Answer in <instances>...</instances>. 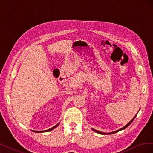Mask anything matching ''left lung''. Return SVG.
<instances>
[{
    "mask_svg": "<svg viewBox=\"0 0 153 153\" xmlns=\"http://www.w3.org/2000/svg\"><path fill=\"white\" fill-rule=\"evenodd\" d=\"M137 116V115H135V117H134L133 119H132V120L131 121L129 122V123H128L126 126H124L123 128H121V129H118V130H117V131H114V132H112V133H103V132H101V131H98V130H96V129H92V130H93L94 131H95V132H96V133H99V134H102V135H111V134H114V133H117V132H118V131H121V130H123V129H124L125 128H126L129 124H130L132 122H133V121L134 120V119L135 118V117Z\"/></svg>",
    "mask_w": 153,
    "mask_h": 153,
    "instance_id": "1",
    "label": "left lung"
}]
</instances>
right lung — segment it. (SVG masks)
Here are the masks:
<instances>
[{
    "label": "right lung",
    "mask_w": 153,
    "mask_h": 153,
    "mask_svg": "<svg viewBox=\"0 0 153 153\" xmlns=\"http://www.w3.org/2000/svg\"><path fill=\"white\" fill-rule=\"evenodd\" d=\"M59 124V123H58L57 125H55V126H54L52 127V128H50V129H47V130H45V131H34V132H40V133H41V132H47V131H51V130H52V129H53L54 128H56Z\"/></svg>",
    "instance_id": "obj_1"
}]
</instances>
